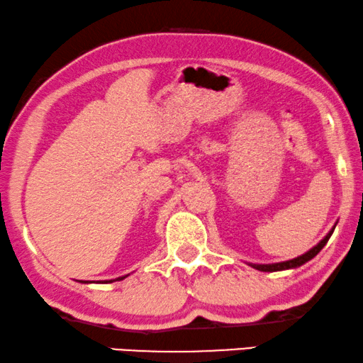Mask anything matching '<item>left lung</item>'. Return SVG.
Masks as SVG:
<instances>
[{"label":"left lung","mask_w":363,"mask_h":363,"mask_svg":"<svg viewBox=\"0 0 363 363\" xmlns=\"http://www.w3.org/2000/svg\"><path fill=\"white\" fill-rule=\"evenodd\" d=\"M334 228H336V226H333V230L329 231V233H328L326 236H324L323 240H321L320 242H318V245H316L315 247H311L310 251L305 252V254H301V256H298V257L290 259V261H284V262H275V264H250V266L254 267V269H257V270H261V272H277V270H286V269H296V267H300V266H303V264H305V262L311 261V259L315 257L316 254L320 252L324 246H326V242L329 241V238H331Z\"/></svg>","instance_id":"obj_1"}]
</instances>
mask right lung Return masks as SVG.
Returning a JSON list of instances; mask_svg holds the SVG:
<instances>
[{
  "instance_id": "1",
  "label": "right lung",
  "mask_w": 363,
  "mask_h": 363,
  "mask_svg": "<svg viewBox=\"0 0 363 363\" xmlns=\"http://www.w3.org/2000/svg\"><path fill=\"white\" fill-rule=\"evenodd\" d=\"M125 277H127V275H123V277H118V279H116V280H123ZM107 282H113V280H107ZM84 284H88V282H84Z\"/></svg>"
}]
</instances>
